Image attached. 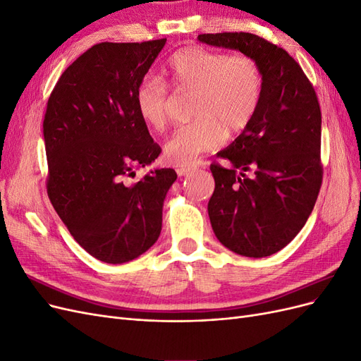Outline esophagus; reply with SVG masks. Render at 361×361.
Here are the masks:
<instances>
[{
  "instance_id": "esophagus-1",
  "label": "esophagus",
  "mask_w": 361,
  "mask_h": 361,
  "mask_svg": "<svg viewBox=\"0 0 361 361\" xmlns=\"http://www.w3.org/2000/svg\"><path fill=\"white\" fill-rule=\"evenodd\" d=\"M195 169L194 167H178L176 169V173L179 174V176H187V174L192 173Z\"/></svg>"
}]
</instances>
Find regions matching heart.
Instances as JSON below:
<instances>
[{
    "label": "heart",
    "mask_w": 361,
    "mask_h": 361,
    "mask_svg": "<svg viewBox=\"0 0 361 361\" xmlns=\"http://www.w3.org/2000/svg\"><path fill=\"white\" fill-rule=\"evenodd\" d=\"M170 85L179 93L192 94L191 123L179 128L164 147L173 166H191L202 154L220 147L227 130H245L259 110L264 93V73L247 54L211 51L190 45L173 52L166 64ZM140 118L154 130L166 129L171 96L166 82L145 78L135 90Z\"/></svg>",
    "instance_id": "b5f03b06"
}]
</instances>
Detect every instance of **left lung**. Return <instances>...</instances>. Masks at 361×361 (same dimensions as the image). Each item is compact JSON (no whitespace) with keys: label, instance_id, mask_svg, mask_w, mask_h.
<instances>
[{"label":"left lung","instance_id":"8db88e82","mask_svg":"<svg viewBox=\"0 0 361 361\" xmlns=\"http://www.w3.org/2000/svg\"><path fill=\"white\" fill-rule=\"evenodd\" d=\"M197 39L247 54L264 73L253 122L216 154L231 166L211 164L215 190L207 212L224 247L247 257L271 256L298 235L321 190L318 96L300 64L274 43L243 31Z\"/></svg>","mask_w":361,"mask_h":361}]
</instances>
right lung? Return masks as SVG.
<instances>
[{"label": "right lung", "mask_w": 361, "mask_h": 361, "mask_svg": "<svg viewBox=\"0 0 361 361\" xmlns=\"http://www.w3.org/2000/svg\"><path fill=\"white\" fill-rule=\"evenodd\" d=\"M166 42L97 43L61 73L48 99V197L75 241L106 264H125L157 243L178 178L157 169L129 180L161 154L134 96Z\"/></svg>", "instance_id": "obj_1"}]
</instances>
